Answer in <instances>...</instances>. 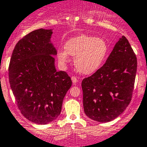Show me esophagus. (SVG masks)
Masks as SVG:
<instances>
[{
	"instance_id": "esophagus-1",
	"label": "esophagus",
	"mask_w": 147,
	"mask_h": 147,
	"mask_svg": "<svg viewBox=\"0 0 147 147\" xmlns=\"http://www.w3.org/2000/svg\"><path fill=\"white\" fill-rule=\"evenodd\" d=\"M71 79H72V81L73 83H76L78 82V78L75 76H72L71 77Z\"/></svg>"
}]
</instances>
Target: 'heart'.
I'll return each instance as SVG.
<instances>
[{
  "label": "heart",
  "mask_w": 147,
  "mask_h": 147,
  "mask_svg": "<svg viewBox=\"0 0 147 147\" xmlns=\"http://www.w3.org/2000/svg\"><path fill=\"white\" fill-rule=\"evenodd\" d=\"M60 51L58 58L62 63L68 61V55L75 57V65L82 74H90L100 67L108 52L106 41L101 38L81 34L70 38Z\"/></svg>",
  "instance_id": "1"
}]
</instances>
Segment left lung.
I'll return each instance as SVG.
<instances>
[{
    "label": "left lung",
    "instance_id": "8db88e82",
    "mask_svg": "<svg viewBox=\"0 0 147 147\" xmlns=\"http://www.w3.org/2000/svg\"><path fill=\"white\" fill-rule=\"evenodd\" d=\"M137 67L135 52L123 36L103 65L82 80L86 115L101 123L111 121L120 115L132 99Z\"/></svg>",
    "mask_w": 147,
    "mask_h": 147
}]
</instances>
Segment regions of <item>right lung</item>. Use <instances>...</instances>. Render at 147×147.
<instances>
[{
  "label": "right lung",
  "instance_id": "obj_1",
  "mask_svg": "<svg viewBox=\"0 0 147 147\" xmlns=\"http://www.w3.org/2000/svg\"><path fill=\"white\" fill-rule=\"evenodd\" d=\"M51 29H39L21 38L12 51L9 82L21 113L32 123L45 125L58 118L72 85L67 72L56 71L50 43Z\"/></svg>",
  "mask_w": 147,
  "mask_h": 147
}]
</instances>
